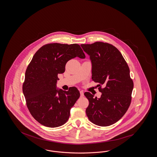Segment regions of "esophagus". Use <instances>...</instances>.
<instances>
[{"instance_id": "34e87169", "label": "esophagus", "mask_w": 157, "mask_h": 157, "mask_svg": "<svg viewBox=\"0 0 157 157\" xmlns=\"http://www.w3.org/2000/svg\"><path fill=\"white\" fill-rule=\"evenodd\" d=\"M80 95H81V97H83L84 96V94H83V92L82 90L80 91Z\"/></svg>"}]
</instances>
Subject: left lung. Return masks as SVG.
Instances as JSON below:
<instances>
[{
    "label": "left lung",
    "instance_id": "1",
    "mask_svg": "<svg viewBox=\"0 0 157 157\" xmlns=\"http://www.w3.org/2000/svg\"><path fill=\"white\" fill-rule=\"evenodd\" d=\"M81 46L90 56L92 79L99 83L98 90L102 93L100 98L89 92L84 93L89 101L86 115L97 125H111L124 115L131 102L134 82L129 68L119 50L111 44L96 42Z\"/></svg>",
    "mask_w": 157,
    "mask_h": 157
}]
</instances>
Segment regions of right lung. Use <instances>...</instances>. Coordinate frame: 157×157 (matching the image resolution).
<instances>
[{"label":"right lung","instance_id":"add662e5","mask_svg":"<svg viewBox=\"0 0 157 157\" xmlns=\"http://www.w3.org/2000/svg\"><path fill=\"white\" fill-rule=\"evenodd\" d=\"M76 56L85 58L78 44H48L37 50L26 68L22 86L26 105L32 116L45 127L65 124L80 97L75 86L67 91L56 89L58 75L65 72L68 60Z\"/></svg>","mask_w":157,"mask_h":157}]
</instances>
